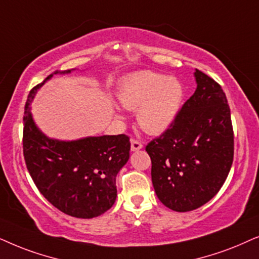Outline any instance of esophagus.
<instances>
[{
	"label": "esophagus",
	"mask_w": 259,
	"mask_h": 259,
	"mask_svg": "<svg viewBox=\"0 0 259 259\" xmlns=\"http://www.w3.org/2000/svg\"><path fill=\"white\" fill-rule=\"evenodd\" d=\"M142 148H143L142 143L139 142V141H136V140H133L132 141V147H130V149H132V151H137V150L142 149Z\"/></svg>",
	"instance_id": "esophagus-1"
}]
</instances>
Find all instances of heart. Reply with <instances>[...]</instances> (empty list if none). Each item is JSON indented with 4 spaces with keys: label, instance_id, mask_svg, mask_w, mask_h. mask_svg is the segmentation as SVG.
Segmentation results:
<instances>
[{
    "label": "heart",
    "instance_id": "b5f03b06",
    "mask_svg": "<svg viewBox=\"0 0 259 259\" xmlns=\"http://www.w3.org/2000/svg\"><path fill=\"white\" fill-rule=\"evenodd\" d=\"M184 94V86L178 78L141 71L120 82L117 97L124 109L137 110V122L144 132L160 135L174 123Z\"/></svg>",
    "mask_w": 259,
    "mask_h": 259
}]
</instances>
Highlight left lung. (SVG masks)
<instances>
[{
    "mask_svg": "<svg viewBox=\"0 0 259 259\" xmlns=\"http://www.w3.org/2000/svg\"><path fill=\"white\" fill-rule=\"evenodd\" d=\"M196 90L174 123L146 147L157 198L177 212L208 202L225 182L233 161V129L222 86L195 70Z\"/></svg>",
    "mask_w": 259,
    "mask_h": 259,
    "instance_id": "8db88e82",
    "label": "left lung"
}]
</instances>
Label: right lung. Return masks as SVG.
Wrapping results in <instances>:
<instances>
[{"label": "right lung", "instance_id": "obj_1", "mask_svg": "<svg viewBox=\"0 0 259 259\" xmlns=\"http://www.w3.org/2000/svg\"><path fill=\"white\" fill-rule=\"evenodd\" d=\"M29 92L23 116V155L30 177L41 194L54 207L75 218L90 219L115 204L116 177L129 160L130 141L125 135L89 136L73 141L51 139L34 122L30 104L41 86Z\"/></svg>", "mask_w": 259, "mask_h": 259}]
</instances>
